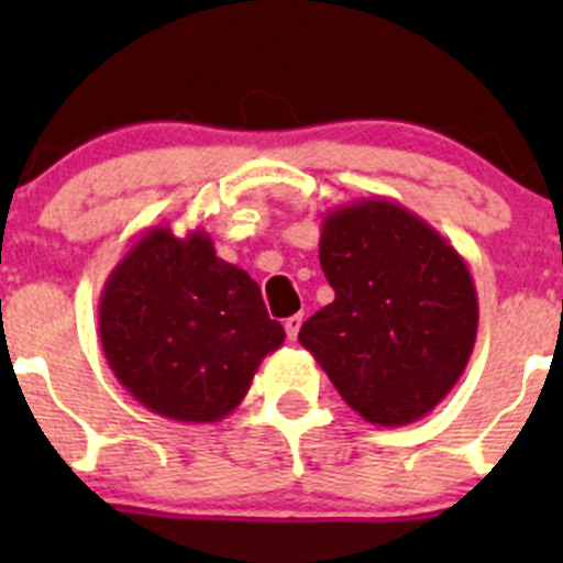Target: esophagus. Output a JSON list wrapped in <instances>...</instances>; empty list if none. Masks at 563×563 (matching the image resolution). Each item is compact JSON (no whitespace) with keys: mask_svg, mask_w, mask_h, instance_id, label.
I'll return each mask as SVG.
<instances>
[{"mask_svg":"<svg viewBox=\"0 0 563 563\" xmlns=\"http://www.w3.org/2000/svg\"><path fill=\"white\" fill-rule=\"evenodd\" d=\"M302 313H297V316H291V318H286V334H288V340H297V334H299V327H302Z\"/></svg>","mask_w":563,"mask_h":563,"instance_id":"obj_1","label":"esophagus"}]
</instances>
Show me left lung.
<instances>
[{
    "mask_svg": "<svg viewBox=\"0 0 563 563\" xmlns=\"http://www.w3.org/2000/svg\"><path fill=\"white\" fill-rule=\"evenodd\" d=\"M318 261L334 299L299 343L367 422L428 417L474 351L479 302L463 255L428 220L373 196L327 212Z\"/></svg>",
    "mask_w": 563,
    "mask_h": 563,
    "instance_id": "1",
    "label": "left lung"
}]
</instances>
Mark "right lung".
Here are the masks:
<instances>
[{
	"label": "right lung",
	"instance_id": "right-lung-1",
	"mask_svg": "<svg viewBox=\"0 0 563 563\" xmlns=\"http://www.w3.org/2000/svg\"><path fill=\"white\" fill-rule=\"evenodd\" d=\"M100 343L113 376L174 422H218L245 400L255 371L286 340L240 266L207 231L146 229L100 294Z\"/></svg>",
	"mask_w": 563,
	"mask_h": 563
}]
</instances>
